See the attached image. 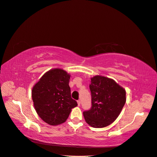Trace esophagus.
Wrapping results in <instances>:
<instances>
[{"mask_svg": "<svg viewBox=\"0 0 157 157\" xmlns=\"http://www.w3.org/2000/svg\"><path fill=\"white\" fill-rule=\"evenodd\" d=\"M77 102H78V105L79 106L80 104H81V101H80V100H78L77 101Z\"/></svg>", "mask_w": 157, "mask_h": 157, "instance_id": "34e87169", "label": "esophagus"}]
</instances>
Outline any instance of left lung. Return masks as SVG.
Returning <instances> with one entry per match:
<instances>
[{"instance_id": "8db88e82", "label": "left lung", "mask_w": 157, "mask_h": 157, "mask_svg": "<svg viewBox=\"0 0 157 157\" xmlns=\"http://www.w3.org/2000/svg\"><path fill=\"white\" fill-rule=\"evenodd\" d=\"M89 89L92 105L83 112L86 122L94 128H103L117 118L126 102V91L114 80L101 75L91 78Z\"/></svg>"}]
</instances>
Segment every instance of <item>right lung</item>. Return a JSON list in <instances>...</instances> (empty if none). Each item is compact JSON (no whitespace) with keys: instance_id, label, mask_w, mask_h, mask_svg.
<instances>
[{"instance_id":"right-lung-1","label":"right lung","mask_w":157,"mask_h":157,"mask_svg":"<svg viewBox=\"0 0 157 157\" xmlns=\"http://www.w3.org/2000/svg\"><path fill=\"white\" fill-rule=\"evenodd\" d=\"M70 78L64 70L53 69L44 74L33 88L34 108L40 117L50 125L65 122L71 109L78 105L71 97Z\"/></svg>"}]
</instances>
